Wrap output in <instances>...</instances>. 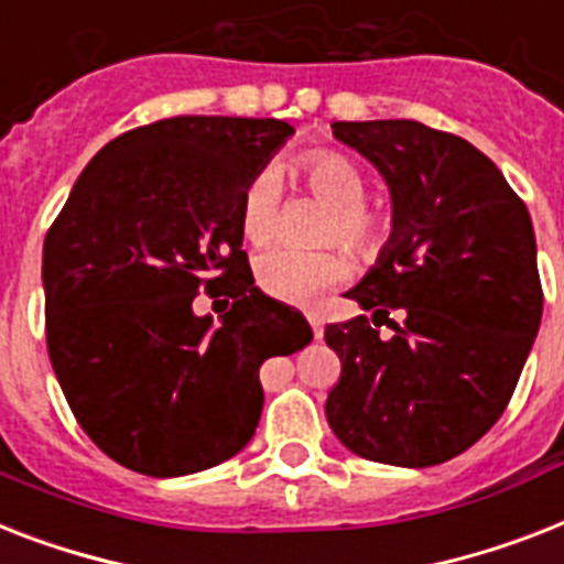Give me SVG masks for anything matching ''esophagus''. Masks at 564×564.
I'll return each instance as SVG.
<instances>
[{
    "label": "esophagus",
    "mask_w": 564,
    "mask_h": 564,
    "mask_svg": "<svg viewBox=\"0 0 564 564\" xmlns=\"http://www.w3.org/2000/svg\"><path fill=\"white\" fill-rule=\"evenodd\" d=\"M306 322H310V327H313V336L315 338H322V333H324V324H322V318H318V315H306Z\"/></svg>",
    "instance_id": "esophagus-1"
}]
</instances>
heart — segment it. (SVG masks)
<instances>
[{
	"instance_id": "heart-1",
	"label": "heart",
	"mask_w": 564,
	"mask_h": 564,
	"mask_svg": "<svg viewBox=\"0 0 564 564\" xmlns=\"http://www.w3.org/2000/svg\"><path fill=\"white\" fill-rule=\"evenodd\" d=\"M310 194L333 208L324 228V240H341L361 254H373L388 235L386 217L368 210V176L350 155L338 150H313L295 162ZM281 217V178L260 171L249 178L240 196V231L251 246H267L278 235ZM350 263L341 251L272 249L254 263L258 286L286 304H310L324 290L341 283Z\"/></svg>"
}]
</instances>
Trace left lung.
Listing matches in <instances>:
<instances>
[{"label": "left lung", "mask_w": 564, "mask_h": 564, "mask_svg": "<svg viewBox=\"0 0 564 564\" xmlns=\"http://www.w3.org/2000/svg\"><path fill=\"white\" fill-rule=\"evenodd\" d=\"M391 194V237L329 324L341 359L327 423L377 464H443L505 414L542 324L530 214L469 141L420 121H336ZM382 323L391 337H379Z\"/></svg>", "instance_id": "1"}]
</instances>
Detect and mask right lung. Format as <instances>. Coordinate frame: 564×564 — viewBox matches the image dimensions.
<instances>
[{
	"mask_svg": "<svg viewBox=\"0 0 564 564\" xmlns=\"http://www.w3.org/2000/svg\"><path fill=\"white\" fill-rule=\"evenodd\" d=\"M278 118L178 116L100 148L43 246L54 377L91 443L150 478L235 457L263 411L260 365L313 341L260 292L240 196L292 135ZM199 289L232 310L193 313Z\"/></svg>",
	"mask_w": 564,
	"mask_h": 564,
	"instance_id": "add662e5",
	"label": "right lung"
}]
</instances>
